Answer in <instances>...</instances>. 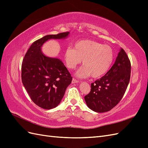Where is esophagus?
<instances>
[{"instance_id": "34e87169", "label": "esophagus", "mask_w": 148, "mask_h": 148, "mask_svg": "<svg viewBox=\"0 0 148 148\" xmlns=\"http://www.w3.org/2000/svg\"><path fill=\"white\" fill-rule=\"evenodd\" d=\"M78 82H79V81H78V79H75V78H73V79H72V83H77Z\"/></svg>"}]
</instances>
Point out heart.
Returning <instances> with one entry per match:
<instances>
[{"mask_svg":"<svg viewBox=\"0 0 148 148\" xmlns=\"http://www.w3.org/2000/svg\"><path fill=\"white\" fill-rule=\"evenodd\" d=\"M114 52L110 46L89 39H83L74 44L73 49L67 48L64 60L69 69H74L82 60L83 67L77 71L79 77L91 75L100 78L108 72L114 61Z\"/></svg>","mask_w":148,"mask_h":148,"instance_id":"obj_1","label":"heart"}]
</instances>
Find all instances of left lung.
<instances>
[{"label":"left lung","instance_id":"left-lung-1","mask_svg":"<svg viewBox=\"0 0 148 148\" xmlns=\"http://www.w3.org/2000/svg\"><path fill=\"white\" fill-rule=\"evenodd\" d=\"M130 75V60L121 49L110 70L91 84V91L84 96L88 107L97 112H105L113 109L122 99Z\"/></svg>","mask_w":148,"mask_h":148}]
</instances>
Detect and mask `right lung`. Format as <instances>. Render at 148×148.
Listing matches in <instances>:
<instances>
[{
	"label": "right lung",
	"mask_w": 148,
	"mask_h": 148,
	"mask_svg": "<svg viewBox=\"0 0 148 148\" xmlns=\"http://www.w3.org/2000/svg\"><path fill=\"white\" fill-rule=\"evenodd\" d=\"M69 32L47 35L31 44L23 59L21 79L32 101L44 109L59 104L72 77L60 59L44 56L42 44L50 39L66 38Z\"/></svg>",
	"instance_id": "1"
}]
</instances>
